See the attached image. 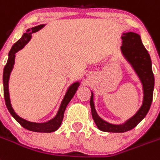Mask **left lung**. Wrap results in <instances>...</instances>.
<instances>
[{"label": "left lung", "instance_id": "left-lung-1", "mask_svg": "<svg viewBox=\"0 0 160 160\" xmlns=\"http://www.w3.org/2000/svg\"><path fill=\"white\" fill-rule=\"evenodd\" d=\"M122 39L121 51L141 81L143 89V101L139 109L134 116L122 124L115 125L103 120L97 114L94 105L93 93L92 92L90 99L92 116L97 128L101 131L123 133L134 129L147 114L153 98L155 78L152 72L151 57L142 42L140 35L134 32H127L123 33Z\"/></svg>", "mask_w": 160, "mask_h": 160}]
</instances>
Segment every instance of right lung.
I'll return each mask as SVG.
<instances>
[{"label":"right lung","instance_id":"1","mask_svg":"<svg viewBox=\"0 0 160 160\" xmlns=\"http://www.w3.org/2000/svg\"><path fill=\"white\" fill-rule=\"evenodd\" d=\"M44 26H45V24L39 25V26L32 27L31 29H28V30H26V33L23 34L22 38L17 42H15L13 47H12V48H11L10 51H9V53L8 61H7V63L5 66V68H4L3 72L4 97H5V105H6L8 110L9 111L10 114L13 117V118L18 122L22 127H24L25 129L30 130V131L40 132V133H51V132H54L58 130L59 126H60L61 123H62V121H63L64 111L66 109L67 105H68L70 101L72 99V97H74L76 92L78 89V87L80 86V82H75V83H73L69 87L68 91H67L66 94H65L64 97H63V101L61 102L59 109L58 110V113L55 115V118L51 119V120L48 121V122H43V123L29 122V121L26 120V119L22 118L21 117H19L18 115L17 114L14 112V110H13L12 105H11L9 92V76H10V73L12 72V70H13V65H14L15 55H16L15 54L18 51L22 50L26 44L28 43L29 41L31 38V34L33 33L41 30L42 27H44Z\"/></svg>","mask_w":160,"mask_h":160}]
</instances>
